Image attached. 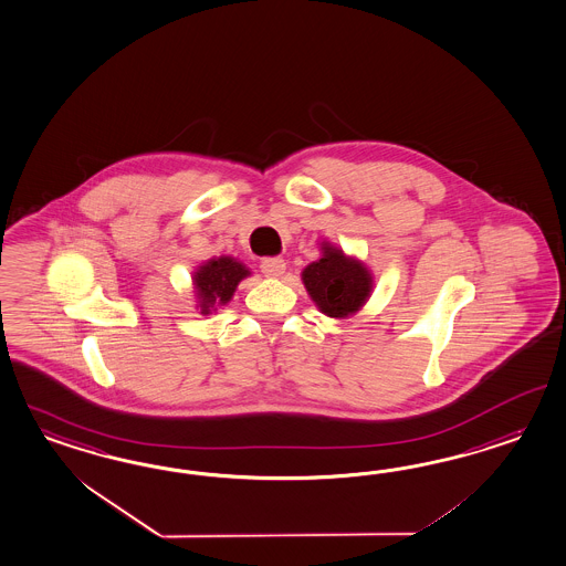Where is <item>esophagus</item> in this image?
Wrapping results in <instances>:
<instances>
[{
    "label": "esophagus",
    "mask_w": 566,
    "mask_h": 566,
    "mask_svg": "<svg viewBox=\"0 0 566 566\" xmlns=\"http://www.w3.org/2000/svg\"><path fill=\"white\" fill-rule=\"evenodd\" d=\"M260 269H262L264 276L276 279V276L285 273V260L279 259V256H275V259H264L260 262Z\"/></svg>",
    "instance_id": "1"
}]
</instances>
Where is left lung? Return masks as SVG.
Returning <instances> with one entry per match:
<instances>
[{"label": "left lung", "instance_id": "left-lung-1", "mask_svg": "<svg viewBox=\"0 0 566 566\" xmlns=\"http://www.w3.org/2000/svg\"><path fill=\"white\" fill-rule=\"evenodd\" d=\"M302 283L324 316L337 321L357 314L374 290L370 269L331 242L321 243V259L302 271Z\"/></svg>", "mask_w": 566, "mask_h": 566}]
</instances>
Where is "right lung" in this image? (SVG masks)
<instances>
[{"mask_svg":"<svg viewBox=\"0 0 566 566\" xmlns=\"http://www.w3.org/2000/svg\"><path fill=\"white\" fill-rule=\"evenodd\" d=\"M250 269L242 260L233 256H214L196 266L192 273L195 285L196 307L202 316H209L219 307L227 306L245 276H250Z\"/></svg>","mask_w":566,"mask_h":566,"instance_id":"1","label":"right lung"}]
</instances>
